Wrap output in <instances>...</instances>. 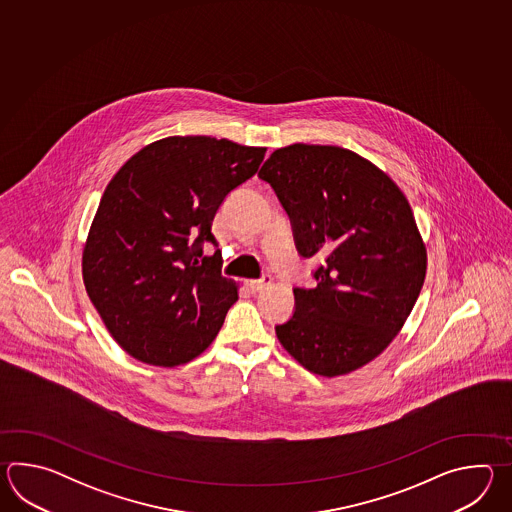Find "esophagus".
I'll use <instances>...</instances> for the list:
<instances>
[{"label": "esophagus", "mask_w": 512, "mask_h": 512, "mask_svg": "<svg viewBox=\"0 0 512 512\" xmlns=\"http://www.w3.org/2000/svg\"><path fill=\"white\" fill-rule=\"evenodd\" d=\"M271 283V276H263L260 280H247L245 285L251 289L252 293H258L261 289H265Z\"/></svg>", "instance_id": "34e87169"}]
</instances>
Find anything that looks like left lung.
Here are the masks:
<instances>
[{"label": "left lung", "mask_w": 512, "mask_h": 512, "mask_svg": "<svg viewBox=\"0 0 512 512\" xmlns=\"http://www.w3.org/2000/svg\"><path fill=\"white\" fill-rule=\"evenodd\" d=\"M258 175L291 219L300 256L320 261L315 287H294L296 309L276 337L316 375L359 370L390 346L425 283V241L408 199L340 146L278 148Z\"/></svg>", "instance_id": "8db88e82"}]
</instances>
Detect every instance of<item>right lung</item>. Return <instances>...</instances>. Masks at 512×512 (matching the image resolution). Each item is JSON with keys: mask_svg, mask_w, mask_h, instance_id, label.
I'll return each mask as SVG.
<instances>
[{"mask_svg": "<svg viewBox=\"0 0 512 512\" xmlns=\"http://www.w3.org/2000/svg\"><path fill=\"white\" fill-rule=\"evenodd\" d=\"M267 148L207 135L166 137L122 164L100 199L82 276L109 335L133 359L174 368L212 344L238 285L203 256L223 199Z\"/></svg>", "mask_w": 512, "mask_h": 512, "instance_id": "add662e5", "label": "right lung"}]
</instances>
